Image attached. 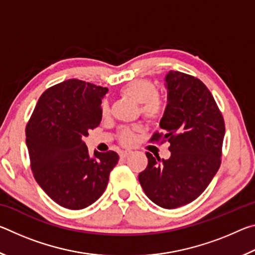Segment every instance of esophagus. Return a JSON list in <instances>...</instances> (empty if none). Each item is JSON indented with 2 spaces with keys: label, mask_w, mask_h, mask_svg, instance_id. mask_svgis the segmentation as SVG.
I'll return each mask as SVG.
<instances>
[{
  "label": "esophagus",
  "mask_w": 255,
  "mask_h": 255,
  "mask_svg": "<svg viewBox=\"0 0 255 255\" xmlns=\"http://www.w3.org/2000/svg\"><path fill=\"white\" fill-rule=\"evenodd\" d=\"M132 152L131 150H129V149H126V150H122V152L119 153V155H120V157L122 158H125V157H127V156H129V155H130Z\"/></svg>",
  "instance_id": "obj_1"
}]
</instances>
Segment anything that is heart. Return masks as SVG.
I'll list each match as a JSON object with an SVG mask.
<instances>
[{"mask_svg":"<svg viewBox=\"0 0 255 255\" xmlns=\"http://www.w3.org/2000/svg\"><path fill=\"white\" fill-rule=\"evenodd\" d=\"M120 94L124 98L140 105V114L149 120L157 119L162 115L164 103L162 98L156 93V88L150 81L135 80L125 85L120 90ZM109 107L108 102L102 103V112L106 115ZM119 139L123 144L128 145L133 140V131L129 128H124L119 132Z\"/></svg>","mask_w":255,"mask_h":255,"instance_id":"1","label":"heart"}]
</instances>
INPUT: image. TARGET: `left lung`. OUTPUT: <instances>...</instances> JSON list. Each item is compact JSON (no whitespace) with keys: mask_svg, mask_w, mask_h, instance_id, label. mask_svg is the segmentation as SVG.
<instances>
[{"mask_svg":"<svg viewBox=\"0 0 255 255\" xmlns=\"http://www.w3.org/2000/svg\"><path fill=\"white\" fill-rule=\"evenodd\" d=\"M167 105L159 122L170 158L146 153L148 165L138 180L154 204L174 209L197 199L221 166L225 124L214 97L196 77L170 71L164 79Z\"/></svg>","mask_w":255,"mask_h":255,"instance_id":"left-lung-1","label":"left lung"}]
</instances>
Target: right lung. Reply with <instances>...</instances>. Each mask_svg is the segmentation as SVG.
Instances as JSON below:
<instances>
[{
	"mask_svg": "<svg viewBox=\"0 0 255 255\" xmlns=\"http://www.w3.org/2000/svg\"><path fill=\"white\" fill-rule=\"evenodd\" d=\"M108 88L67 80L41 94L25 128L30 163L39 187L64 208L80 210L102 196L118 163L116 152L89 154L83 138L100 125Z\"/></svg>",
	"mask_w": 255,
	"mask_h": 255,
	"instance_id": "right-lung-1",
	"label": "right lung"
}]
</instances>
